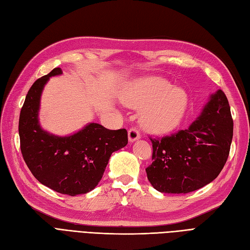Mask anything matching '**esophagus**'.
I'll return each mask as SVG.
<instances>
[{
  "label": "esophagus",
  "instance_id": "34e87169",
  "mask_svg": "<svg viewBox=\"0 0 250 250\" xmlns=\"http://www.w3.org/2000/svg\"><path fill=\"white\" fill-rule=\"evenodd\" d=\"M141 138V133L140 130L137 127H131L129 130H128V139H129V142H134Z\"/></svg>",
  "mask_w": 250,
  "mask_h": 250
}]
</instances>
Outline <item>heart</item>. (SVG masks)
I'll use <instances>...</instances> for the list:
<instances>
[{
  "label": "heart",
  "mask_w": 250,
  "mask_h": 250,
  "mask_svg": "<svg viewBox=\"0 0 250 250\" xmlns=\"http://www.w3.org/2000/svg\"><path fill=\"white\" fill-rule=\"evenodd\" d=\"M124 102L129 107L144 109L142 124L150 131L162 133L177 126L187 109L188 96L165 78L151 77L139 82Z\"/></svg>",
  "instance_id": "b5f03b06"
}]
</instances>
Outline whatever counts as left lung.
Wrapping results in <instances>:
<instances>
[{"instance_id": "1", "label": "left lung", "mask_w": 250, "mask_h": 250, "mask_svg": "<svg viewBox=\"0 0 250 250\" xmlns=\"http://www.w3.org/2000/svg\"><path fill=\"white\" fill-rule=\"evenodd\" d=\"M232 132L229 100L219 89L187 129L150 137L153 162L146 168L150 184L158 192L186 194L211 183L228 161Z\"/></svg>"}]
</instances>
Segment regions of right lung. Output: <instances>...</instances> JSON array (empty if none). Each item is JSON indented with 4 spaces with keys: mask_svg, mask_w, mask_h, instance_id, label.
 I'll return each instance as SVG.
<instances>
[{
    "mask_svg": "<svg viewBox=\"0 0 250 250\" xmlns=\"http://www.w3.org/2000/svg\"><path fill=\"white\" fill-rule=\"evenodd\" d=\"M60 67L37 79L30 87L21 109L19 133L26 165L41 184L60 194H85L101 180L112 152L128 143L125 128L110 130L90 123L70 137H56L43 131L37 115L42 88Z\"/></svg>",
    "mask_w": 250,
    "mask_h": 250,
    "instance_id": "add662e5",
    "label": "right lung"
}]
</instances>
